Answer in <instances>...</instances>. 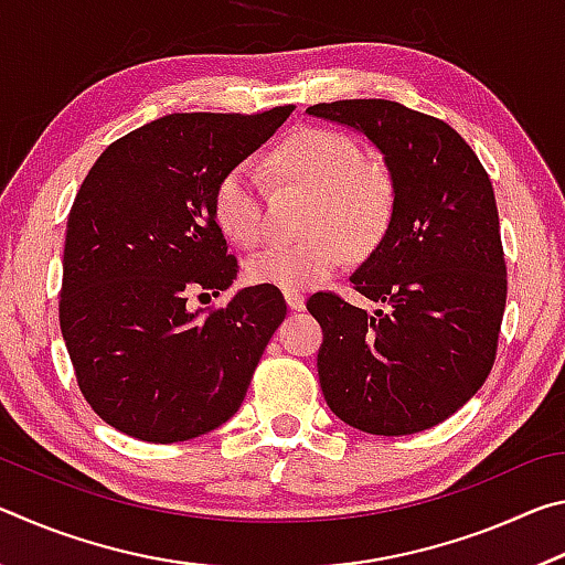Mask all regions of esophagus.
Segmentation results:
<instances>
[{
	"mask_svg": "<svg viewBox=\"0 0 565 565\" xmlns=\"http://www.w3.org/2000/svg\"><path fill=\"white\" fill-rule=\"evenodd\" d=\"M284 299H286V303H289V309H291V311H301L303 306H306L303 294H299V291L286 289V291H284Z\"/></svg>",
	"mask_w": 565,
	"mask_h": 565,
	"instance_id": "obj_1",
	"label": "esophagus"
}]
</instances>
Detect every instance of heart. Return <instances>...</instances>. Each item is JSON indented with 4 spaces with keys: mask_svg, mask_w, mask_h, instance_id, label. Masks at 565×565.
<instances>
[{
    "mask_svg": "<svg viewBox=\"0 0 565 565\" xmlns=\"http://www.w3.org/2000/svg\"><path fill=\"white\" fill-rule=\"evenodd\" d=\"M266 164L284 181L317 191L311 228L317 234L294 244H274L246 264L254 284L311 289L349 262L351 246L369 248L394 218L396 191L384 169L363 161L351 137L323 127H299L276 141ZM212 212L222 232L238 246L264 236V189L248 161H236L216 179Z\"/></svg>",
    "mask_w": 565,
    "mask_h": 565,
    "instance_id": "heart-1",
    "label": "heart"
}]
</instances>
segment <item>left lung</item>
Returning a JSON list of instances; mask_svg holds the SVG:
<instances>
[{
	"label": "left lung",
	"mask_w": 565,
	"mask_h": 565,
	"mask_svg": "<svg viewBox=\"0 0 565 565\" xmlns=\"http://www.w3.org/2000/svg\"><path fill=\"white\" fill-rule=\"evenodd\" d=\"M306 111L363 134L396 191L391 226L351 276L386 311L337 294L306 303L323 331V398L363 434L426 431L483 386L499 347L505 262L491 179L461 134L398 102L343 99Z\"/></svg>",
	"instance_id": "obj_1"
}]
</instances>
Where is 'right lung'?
<instances>
[{
	"label": "right lung",
	"instance_id": "1",
	"mask_svg": "<svg viewBox=\"0 0 565 565\" xmlns=\"http://www.w3.org/2000/svg\"><path fill=\"white\" fill-rule=\"evenodd\" d=\"M262 114H169L104 149L66 222L60 327L97 416L139 441L177 444L232 418L286 317L276 286L222 309L238 264L212 212L216 179L281 127Z\"/></svg>",
	"mask_w": 565,
	"mask_h": 565
}]
</instances>
